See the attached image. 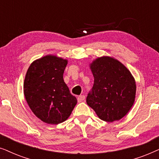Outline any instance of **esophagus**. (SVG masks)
<instances>
[{
	"label": "esophagus",
	"instance_id": "obj_1",
	"mask_svg": "<svg viewBox=\"0 0 159 159\" xmlns=\"http://www.w3.org/2000/svg\"><path fill=\"white\" fill-rule=\"evenodd\" d=\"M84 99H85V96H84V95H80V96H78L77 98V101L79 102V103H81V102L84 101Z\"/></svg>",
	"mask_w": 159,
	"mask_h": 159
}]
</instances>
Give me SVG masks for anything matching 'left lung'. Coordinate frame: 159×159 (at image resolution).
<instances>
[{"label":"left lung","instance_id":"8db88e82","mask_svg":"<svg viewBox=\"0 0 159 159\" xmlns=\"http://www.w3.org/2000/svg\"><path fill=\"white\" fill-rule=\"evenodd\" d=\"M90 68L94 84L87 97V103L101 120H120L129 111L135 100L134 77L122 63L111 56L95 58Z\"/></svg>","mask_w":159,"mask_h":159}]
</instances>
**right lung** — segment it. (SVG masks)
<instances>
[{
	"label": "right lung",
	"instance_id": "right-lung-1",
	"mask_svg": "<svg viewBox=\"0 0 159 159\" xmlns=\"http://www.w3.org/2000/svg\"><path fill=\"white\" fill-rule=\"evenodd\" d=\"M67 64V59L49 54L34 61L26 73L24 94L28 106L49 125L66 121L77 103L63 78Z\"/></svg>",
	"mask_w": 159,
	"mask_h": 159
}]
</instances>
